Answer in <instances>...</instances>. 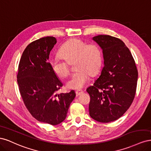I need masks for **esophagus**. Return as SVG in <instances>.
<instances>
[{
  "instance_id": "34e87169",
  "label": "esophagus",
  "mask_w": 151,
  "mask_h": 151,
  "mask_svg": "<svg viewBox=\"0 0 151 151\" xmlns=\"http://www.w3.org/2000/svg\"><path fill=\"white\" fill-rule=\"evenodd\" d=\"M83 93H84V91H83V90H81V89H79V90L76 91V94H77V96L81 95V94H83Z\"/></svg>"
}]
</instances>
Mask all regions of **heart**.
Wrapping results in <instances>:
<instances>
[{
  "label": "heart",
  "mask_w": 151,
  "mask_h": 151,
  "mask_svg": "<svg viewBox=\"0 0 151 151\" xmlns=\"http://www.w3.org/2000/svg\"><path fill=\"white\" fill-rule=\"evenodd\" d=\"M59 55L52 58L50 65L55 74L64 78L69 74V64L74 62L76 70L66 84L72 89L83 88L89 82L90 75L96 74L102 64V52L98 45H88L80 39L67 41L61 47Z\"/></svg>",
  "instance_id": "1"
}]
</instances>
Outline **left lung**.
Here are the masks:
<instances>
[{
    "label": "left lung",
    "mask_w": 151,
    "mask_h": 151,
    "mask_svg": "<svg viewBox=\"0 0 151 151\" xmlns=\"http://www.w3.org/2000/svg\"><path fill=\"white\" fill-rule=\"evenodd\" d=\"M103 50L104 67L99 78L86 89L89 115L101 123L116 120L129 108L135 95L138 71L129 49L109 35L93 38Z\"/></svg>",
    "instance_id": "left-lung-1"
}]
</instances>
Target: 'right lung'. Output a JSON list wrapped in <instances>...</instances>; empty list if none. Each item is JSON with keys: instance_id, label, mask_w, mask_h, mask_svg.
Wrapping results in <instances>:
<instances>
[{"instance_id": "right-lung-1", "label": "right lung", "mask_w": 151, "mask_h": 151, "mask_svg": "<svg viewBox=\"0 0 151 151\" xmlns=\"http://www.w3.org/2000/svg\"><path fill=\"white\" fill-rule=\"evenodd\" d=\"M57 43L53 36L31 42L20 59L17 84L26 107L40 122L56 125L65 119L68 108L74 100V90L56 94L63 86L48 62L50 51Z\"/></svg>"}]
</instances>
